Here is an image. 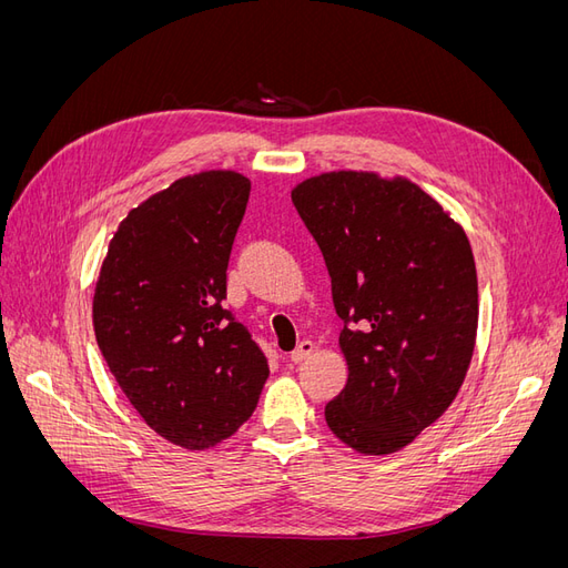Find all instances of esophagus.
Wrapping results in <instances>:
<instances>
[{
  "instance_id": "34e87169",
  "label": "esophagus",
  "mask_w": 568,
  "mask_h": 568,
  "mask_svg": "<svg viewBox=\"0 0 568 568\" xmlns=\"http://www.w3.org/2000/svg\"><path fill=\"white\" fill-rule=\"evenodd\" d=\"M315 351V343L311 338H303L298 346L291 351V363H303L305 357H311Z\"/></svg>"
}]
</instances>
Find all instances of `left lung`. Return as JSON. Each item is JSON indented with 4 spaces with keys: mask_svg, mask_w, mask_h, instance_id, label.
<instances>
[{
    "mask_svg": "<svg viewBox=\"0 0 568 568\" xmlns=\"http://www.w3.org/2000/svg\"><path fill=\"white\" fill-rule=\"evenodd\" d=\"M332 277L348 382L326 426L363 455H390L455 400L471 365L478 282L469 239L407 178L332 170L291 189Z\"/></svg>",
    "mask_w": 568,
    "mask_h": 568,
    "instance_id": "obj_1",
    "label": "left lung"
}]
</instances>
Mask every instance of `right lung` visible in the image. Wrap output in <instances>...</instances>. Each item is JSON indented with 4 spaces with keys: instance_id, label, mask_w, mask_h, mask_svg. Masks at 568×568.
<instances>
[{
    "instance_id": "add662e5",
    "label": "right lung",
    "mask_w": 568,
    "mask_h": 568,
    "mask_svg": "<svg viewBox=\"0 0 568 568\" xmlns=\"http://www.w3.org/2000/svg\"><path fill=\"white\" fill-rule=\"evenodd\" d=\"M251 180L201 170L170 182L111 234L92 296L99 351L161 438L209 450L236 434L270 376L222 298Z\"/></svg>"
}]
</instances>
